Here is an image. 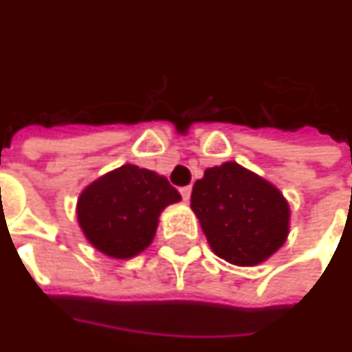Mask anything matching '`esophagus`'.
<instances>
[{
	"label": "esophagus",
	"instance_id": "34e87169",
	"mask_svg": "<svg viewBox=\"0 0 352 352\" xmlns=\"http://www.w3.org/2000/svg\"><path fill=\"white\" fill-rule=\"evenodd\" d=\"M181 195H182V199L188 203V201H190V195H192V186L181 188Z\"/></svg>",
	"mask_w": 352,
	"mask_h": 352
}]
</instances>
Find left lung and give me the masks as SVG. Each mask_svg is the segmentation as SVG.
Returning <instances> with one entry per match:
<instances>
[{
  "instance_id": "obj_1",
  "label": "left lung",
  "mask_w": 352,
  "mask_h": 352,
  "mask_svg": "<svg viewBox=\"0 0 352 352\" xmlns=\"http://www.w3.org/2000/svg\"><path fill=\"white\" fill-rule=\"evenodd\" d=\"M190 206L212 251L229 264H262L289 234V205L283 192L238 162L205 170L195 181Z\"/></svg>"
}]
</instances>
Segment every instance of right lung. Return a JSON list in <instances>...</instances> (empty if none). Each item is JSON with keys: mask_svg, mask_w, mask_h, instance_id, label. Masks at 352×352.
<instances>
[{"mask_svg": "<svg viewBox=\"0 0 352 352\" xmlns=\"http://www.w3.org/2000/svg\"><path fill=\"white\" fill-rule=\"evenodd\" d=\"M181 194L157 171L123 164L90 182L77 199V221L99 253L129 260L146 251L158 218Z\"/></svg>", "mask_w": 352, "mask_h": 352, "instance_id": "obj_1", "label": "right lung"}]
</instances>
